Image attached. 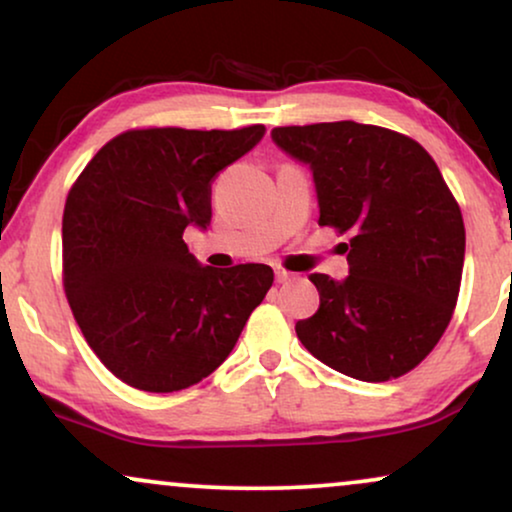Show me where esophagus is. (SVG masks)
<instances>
[{
	"mask_svg": "<svg viewBox=\"0 0 512 512\" xmlns=\"http://www.w3.org/2000/svg\"><path fill=\"white\" fill-rule=\"evenodd\" d=\"M275 279H277V284H286V282H291L293 275H291V272L282 270V268H277V270H275Z\"/></svg>",
	"mask_w": 512,
	"mask_h": 512,
	"instance_id": "34e87169",
	"label": "esophagus"
}]
</instances>
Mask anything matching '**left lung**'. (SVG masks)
I'll use <instances>...</instances> for the list:
<instances>
[{
	"label": "left lung",
	"mask_w": 512,
	"mask_h": 512,
	"mask_svg": "<svg viewBox=\"0 0 512 512\" xmlns=\"http://www.w3.org/2000/svg\"><path fill=\"white\" fill-rule=\"evenodd\" d=\"M272 142L310 165L319 226L352 235L349 277L310 275L319 310L298 340L354 380L410 373L443 338L464 270V219L438 165L415 139L354 121L275 128Z\"/></svg>",
	"instance_id": "left-lung-1"
}]
</instances>
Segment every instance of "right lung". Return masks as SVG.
Here are the masks:
<instances>
[{
	"mask_svg": "<svg viewBox=\"0 0 512 512\" xmlns=\"http://www.w3.org/2000/svg\"><path fill=\"white\" fill-rule=\"evenodd\" d=\"M240 130H128L74 181L62 214V282L76 324L130 387L170 394L212 375L233 352L272 268L200 265L186 226L212 221V181L254 149Z\"/></svg>",
	"mask_w": 512,
	"mask_h": 512,
	"instance_id": "right-lung-1",
	"label": "right lung"
}]
</instances>
